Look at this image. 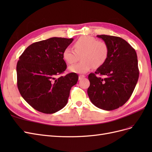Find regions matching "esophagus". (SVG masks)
<instances>
[{
  "instance_id": "obj_1",
  "label": "esophagus",
  "mask_w": 152,
  "mask_h": 152,
  "mask_svg": "<svg viewBox=\"0 0 152 152\" xmlns=\"http://www.w3.org/2000/svg\"><path fill=\"white\" fill-rule=\"evenodd\" d=\"M84 77H85L84 75H80L79 76V80H82V79H84Z\"/></svg>"
}]
</instances>
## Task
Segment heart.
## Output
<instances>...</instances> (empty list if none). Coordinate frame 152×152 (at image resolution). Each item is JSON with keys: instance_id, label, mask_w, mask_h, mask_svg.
I'll return each mask as SVG.
<instances>
[{"instance_id": "1", "label": "heart", "mask_w": 152, "mask_h": 152, "mask_svg": "<svg viewBox=\"0 0 152 152\" xmlns=\"http://www.w3.org/2000/svg\"><path fill=\"white\" fill-rule=\"evenodd\" d=\"M74 50L66 48L63 52V57L68 64L77 62L81 55L82 61L69 66V70L77 73H86L92 67L98 68L103 65L108 56V47L103 41L97 40L93 37L84 36L73 44Z\"/></svg>"}]
</instances>
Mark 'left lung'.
<instances>
[{"label":"left lung","mask_w":152,"mask_h":152,"mask_svg":"<svg viewBox=\"0 0 152 152\" xmlns=\"http://www.w3.org/2000/svg\"><path fill=\"white\" fill-rule=\"evenodd\" d=\"M97 37L107 44L108 56L95 73L89 75L87 94L96 107L110 111L122 107L134 91L139 78L137 54L131 45L121 37L107 35Z\"/></svg>","instance_id":"1"}]
</instances>
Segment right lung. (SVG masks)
<instances>
[{"label":"right lung","mask_w":152,"mask_h":152,"mask_svg":"<svg viewBox=\"0 0 152 152\" xmlns=\"http://www.w3.org/2000/svg\"><path fill=\"white\" fill-rule=\"evenodd\" d=\"M73 39L52 37L31 44L21 55L16 66L17 84L21 96L31 107L54 113L65 107L70 91L79 76L66 69L63 52Z\"/></svg>","instance_id":"obj_1"}]
</instances>
